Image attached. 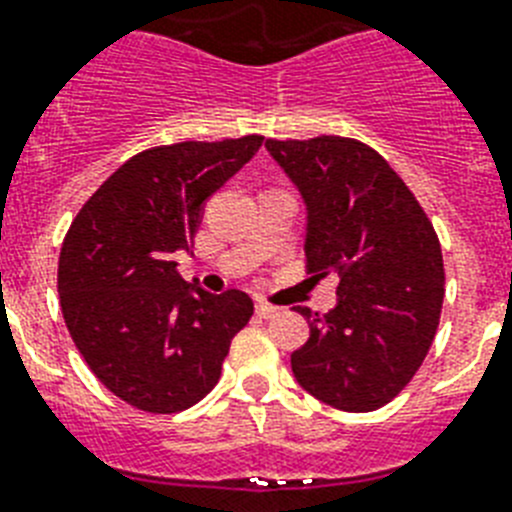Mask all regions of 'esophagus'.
<instances>
[{"mask_svg":"<svg viewBox=\"0 0 512 512\" xmlns=\"http://www.w3.org/2000/svg\"><path fill=\"white\" fill-rule=\"evenodd\" d=\"M256 314H259L261 319H272V316L280 314V308L272 306V303H266V301H256Z\"/></svg>","mask_w":512,"mask_h":512,"instance_id":"34e87169","label":"esophagus"}]
</instances>
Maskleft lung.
Segmentation results:
<instances>
[{
	"mask_svg": "<svg viewBox=\"0 0 512 512\" xmlns=\"http://www.w3.org/2000/svg\"><path fill=\"white\" fill-rule=\"evenodd\" d=\"M266 151L306 204V269L337 280L332 311L295 308L311 327L290 356L295 379L332 408L377 411L411 382L437 335V232L398 172L356 138H269Z\"/></svg>",
	"mask_w": 512,
	"mask_h": 512,
	"instance_id": "left-lung-1",
	"label": "left lung"
}]
</instances>
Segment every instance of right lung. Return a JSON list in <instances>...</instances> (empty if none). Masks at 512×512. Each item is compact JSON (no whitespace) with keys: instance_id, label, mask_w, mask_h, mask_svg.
<instances>
[{"instance_id":"add662e5","label":"right lung","mask_w":512,"mask_h":512,"mask_svg":"<svg viewBox=\"0 0 512 512\" xmlns=\"http://www.w3.org/2000/svg\"><path fill=\"white\" fill-rule=\"evenodd\" d=\"M261 135L154 146L99 185L67 230L57 290L75 348L109 392L146 413L185 411L222 374L253 316L243 290L211 295L177 274L206 198L259 151Z\"/></svg>"}]
</instances>
